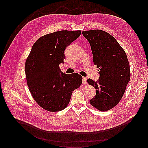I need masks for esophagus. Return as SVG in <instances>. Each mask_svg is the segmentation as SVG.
<instances>
[{
    "label": "esophagus",
    "instance_id": "obj_1",
    "mask_svg": "<svg viewBox=\"0 0 148 148\" xmlns=\"http://www.w3.org/2000/svg\"><path fill=\"white\" fill-rule=\"evenodd\" d=\"M86 80H87V78H86V77H83L82 78V84L83 85H86V84H87Z\"/></svg>",
    "mask_w": 148,
    "mask_h": 148
}]
</instances>
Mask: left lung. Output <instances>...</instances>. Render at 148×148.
Wrapping results in <instances>:
<instances>
[{"mask_svg": "<svg viewBox=\"0 0 148 148\" xmlns=\"http://www.w3.org/2000/svg\"><path fill=\"white\" fill-rule=\"evenodd\" d=\"M82 35L89 42L93 62L99 68L100 74L96 82L90 78L87 80L96 91L90 103L97 110L106 111L120 102L130 80L127 56L117 40L107 32L83 31Z\"/></svg>", "mask_w": 148, "mask_h": 148, "instance_id": "1", "label": "left lung"}]
</instances>
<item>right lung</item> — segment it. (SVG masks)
Here are the masks:
<instances>
[{
    "instance_id": "obj_1",
    "label": "right lung",
    "mask_w": 148,
    "mask_h": 148,
    "mask_svg": "<svg viewBox=\"0 0 148 148\" xmlns=\"http://www.w3.org/2000/svg\"><path fill=\"white\" fill-rule=\"evenodd\" d=\"M81 32L60 31L45 35L35 42L26 59L25 68L28 88L35 101L47 111L66 108L73 91L81 85L82 77L79 74L66 75L60 69V64L65 59L66 48Z\"/></svg>"
}]
</instances>
